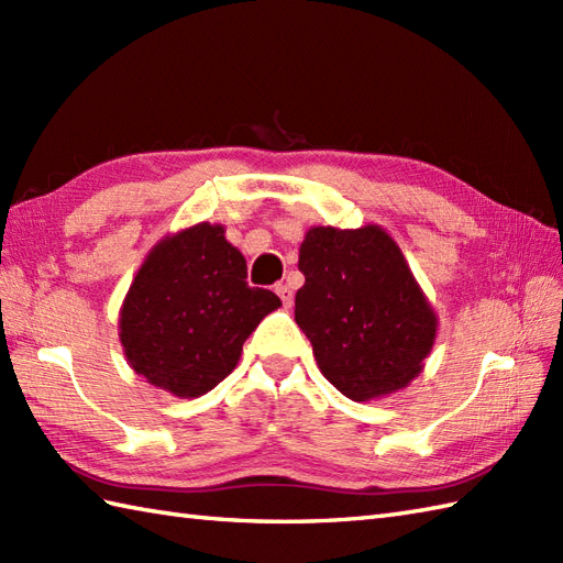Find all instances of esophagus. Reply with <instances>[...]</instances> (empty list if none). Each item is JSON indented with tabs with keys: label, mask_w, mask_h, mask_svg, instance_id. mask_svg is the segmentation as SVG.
<instances>
[{
	"label": "esophagus",
	"mask_w": 563,
	"mask_h": 563,
	"mask_svg": "<svg viewBox=\"0 0 563 563\" xmlns=\"http://www.w3.org/2000/svg\"><path fill=\"white\" fill-rule=\"evenodd\" d=\"M275 292H278V297H280L285 307L292 305V288H290L288 283H278V285H275Z\"/></svg>",
	"instance_id": "1"
}]
</instances>
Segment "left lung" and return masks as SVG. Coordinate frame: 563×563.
I'll return each mask as SVG.
<instances>
[{"instance_id": "left-lung-1", "label": "left lung", "mask_w": 563, "mask_h": 563, "mask_svg": "<svg viewBox=\"0 0 563 563\" xmlns=\"http://www.w3.org/2000/svg\"><path fill=\"white\" fill-rule=\"evenodd\" d=\"M295 321L317 365L353 401L409 387L433 351L438 314L379 224L312 227L300 246Z\"/></svg>"}]
</instances>
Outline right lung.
<instances>
[{
	"mask_svg": "<svg viewBox=\"0 0 563 563\" xmlns=\"http://www.w3.org/2000/svg\"><path fill=\"white\" fill-rule=\"evenodd\" d=\"M280 297L249 288L246 258L222 224L166 234L142 261L123 300L118 336L150 385L196 399L232 373L242 345Z\"/></svg>",
	"mask_w": 563,
	"mask_h": 563,
	"instance_id": "add662e5",
	"label": "right lung"
}]
</instances>
